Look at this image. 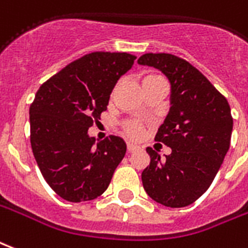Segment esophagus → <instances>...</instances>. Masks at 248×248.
I'll return each mask as SVG.
<instances>
[{"mask_svg":"<svg viewBox=\"0 0 248 248\" xmlns=\"http://www.w3.org/2000/svg\"><path fill=\"white\" fill-rule=\"evenodd\" d=\"M139 146H137V144H134V143H127V151L129 152H135L138 151L139 150Z\"/></svg>","mask_w":248,"mask_h":248,"instance_id":"obj_1","label":"esophagus"}]
</instances>
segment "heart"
<instances>
[{"mask_svg":"<svg viewBox=\"0 0 248 248\" xmlns=\"http://www.w3.org/2000/svg\"><path fill=\"white\" fill-rule=\"evenodd\" d=\"M157 78L155 75H148L144 78V80H148V78ZM143 80V81H144ZM127 133L131 135V137H139L140 134H142V127L139 126L138 124H127Z\"/></svg>","mask_w":248,"mask_h":248,"instance_id":"heart-1","label":"heart"}]
</instances>
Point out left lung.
I'll return each instance as SVG.
<instances>
[{
    "mask_svg": "<svg viewBox=\"0 0 248 248\" xmlns=\"http://www.w3.org/2000/svg\"><path fill=\"white\" fill-rule=\"evenodd\" d=\"M138 64L159 69L170 81V111L156 140L170 155L151 147L150 166L142 172L143 188L154 201L184 208L202 196L221 168L232 131L229 102L212 82L184 59L170 54H144Z\"/></svg>",
    "mask_w": 248,
    "mask_h": 248,
    "instance_id": "1",
    "label": "left lung"
}]
</instances>
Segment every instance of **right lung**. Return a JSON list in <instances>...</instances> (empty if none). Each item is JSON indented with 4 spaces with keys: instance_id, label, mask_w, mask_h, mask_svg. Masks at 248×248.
I'll use <instances>...</instances> for the list:
<instances>
[{
    "instance_id": "1",
    "label": "right lung",
    "mask_w": 248,
    "mask_h": 248,
    "mask_svg": "<svg viewBox=\"0 0 248 248\" xmlns=\"http://www.w3.org/2000/svg\"><path fill=\"white\" fill-rule=\"evenodd\" d=\"M135 59L126 52H92L36 92L30 106L31 147L47 184L65 201L97 199L124 159V139L110 135L96 142L88 130L105 111L113 88Z\"/></svg>"
}]
</instances>
